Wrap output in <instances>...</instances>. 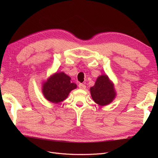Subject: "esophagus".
<instances>
[{"label": "esophagus", "mask_w": 158, "mask_h": 158, "mask_svg": "<svg viewBox=\"0 0 158 158\" xmlns=\"http://www.w3.org/2000/svg\"><path fill=\"white\" fill-rule=\"evenodd\" d=\"M78 86H79V88H80V89H85V88H86V86H85V85L84 84H82V83L79 84Z\"/></svg>", "instance_id": "obj_1"}]
</instances>
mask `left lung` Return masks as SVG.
<instances>
[{
  "label": "left lung",
  "instance_id": "1",
  "mask_svg": "<svg viewBox=\"0 0 158 158\" xmlns=\"http://www.w3.org/2000/svg\"><path fill=\"white\" fill-rule=\"evenodd\" d=\"M90 93L94 101L101 106L111 103L116 96L114 84L106 74L97 78L95 85L90 88Z\"/></svg>",
  "mask_w": 158,
  "mask_h": 158
}]
</instances>
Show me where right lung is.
Listing matches in <instances>:
<instances>
[{"label":"right lung","instance_id":"add662e5","mask_svg":"<svg viewBox=\"0 0 158 158\" xmlns=\"http://www.w3.org/2000/svg\"><path fill=\"white\" fill-rule=\"evenodd\" d=\"M70 80V76L63 72L52 74L43 84L42 92L44 97L54 103L64 101L71 91L77 88Z\"/></svg>","mask_w":158,"mask_h":158}]
</instances>
